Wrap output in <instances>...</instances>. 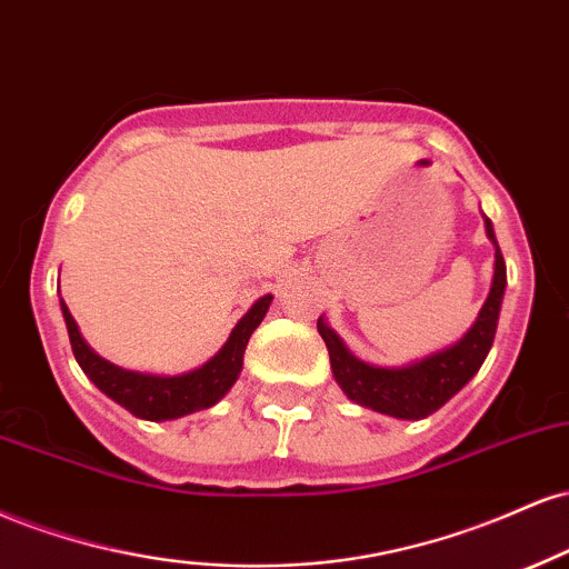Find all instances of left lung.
Here are the masks:
<instances>
[{
    "mask_svg": "<svg viewBox=\"0 0 569 569\" xmlns=\"http://www.w3.org/2000/svg\"><path fill=\"white\" fill-rule=\"evenodd\" d=\"M482 218L487 239L496 247L490 292H487L473 325L452 346L402 367H378L353 357L343 338L327 325L325 313L319 317L317 330L325 340L327 353H330L332 378L351 402L399 420H420L450 402L477 376L492 349V340H496L500 306H503L506 292V263L503 256H500L496 231H492V220L485 212Z\"/></svg>",
    "mask_w": 569,
    "mask_h": 569,
    "instance_id": "obj_1",
    "label": "left lung"
}]
</instances>
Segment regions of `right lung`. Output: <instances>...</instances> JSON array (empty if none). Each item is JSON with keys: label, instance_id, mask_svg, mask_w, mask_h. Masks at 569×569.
Returning <instances> with one entry per match:
<instances>
[{"label": "right lung", "instance_id": "1", "mask_svg": "<svg viewBox=\"0 0 569 569\" xmlns=\"http://www.w3.org/2000/svg\"><path fill=\"white\" fill-rule=\"evenodd\" d=\"M273 296L258 298L250 306V311L233 325L229 340L220 346V351L212 359H207L202 367L180 376H157V372H138L124 370V367L109 362L100 353L87 346V340L79 332V325L73 322L69 306L60 298V311H63L66 330H69L71 351L77 357L79 367L92 383L98 386L106 397L122 405L136 418L143 420H176L191 416L197 410L218 405L231 386L237 383L239 372L244 365V349L250 343V336L256 327L263 322Z\"/></svg>", "mask_w": 569, "mask_h": 569}]
</instances>
